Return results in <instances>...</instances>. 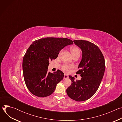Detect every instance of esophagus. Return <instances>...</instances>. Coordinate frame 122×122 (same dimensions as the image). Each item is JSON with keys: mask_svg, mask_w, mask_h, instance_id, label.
Instances as JSON below:
<instances>
[{"mask_svg": "<svg viewBox=\"0 0 122 122\" xmlns=\"http://www.w3.org/2000/svg\"><path fill=\"white\" fill-rule=\"evenodd\" d=\"M68 78V76L66 74L64 75V79H67Z\"/></svg>", "mask_w": 122, "mask_h": 122, "instance_id": "obj_1", "label": "esophagus"}]
</instances>
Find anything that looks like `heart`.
<instances>
[{"instance_id": "b5f03b06", "label": "heart", "mask_w": 122, "mask_h": 122, "mask_svg": "<svg viewBox=\"0 0 122 122\" xmlns=\"http://www.w3.org/2000/svg\"><path fill=\"white\" fill-rule=\"evenodd\" d=\"M71 53L73 56V57L78 56H80L81 55V51L80 49L77 47H72L71 48ZM73 68V66L72 65H68L65 64L63 65L62 66V71L65 72H69L71 71V69Z\"/></svg>"}]
</instances>
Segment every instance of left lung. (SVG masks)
<instances>
[{
	"mask_svg": "<svg viewBox=\"0 0 122 122\" xmlns=\"http://www.w3.org/2000/svg\"><path fill=\"white\" fill-rule=\"evenodd\" d=\"M75 45L82 53V59L76 74L81 80L76 81L69 76L71 84L66 90L68 96L77 101H82L91 97L97 90L105 72V59L102 52L95 44L87 41L75 40Z\"/></svg>",
	"mask_w": 122,
	"mask_h": 122,
	"instance_id": "1",
	"label": "left lung"
}]
</instances>
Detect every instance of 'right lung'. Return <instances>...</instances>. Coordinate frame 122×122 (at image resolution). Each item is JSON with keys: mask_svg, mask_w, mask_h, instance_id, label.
<instances>
[{"mask_svg": "<svg viewBox=\"0 0 122 122\" xmlns=\"http://www.w3.org/2000/svg\"><path fill=\"white\" fill-rule=\"evenodd\" d=\"M73 44L71 40L60 38H42L31 44L23 57V70L25 84L32 94L44 97L53 93L64 75L60 70L48 72L49 61L56 59L64 47Z\"/></svg>", "mask_w": 122, "mask_h": 122, "instance_id": "obj_1", "label": "right lung"}]
</instances>
